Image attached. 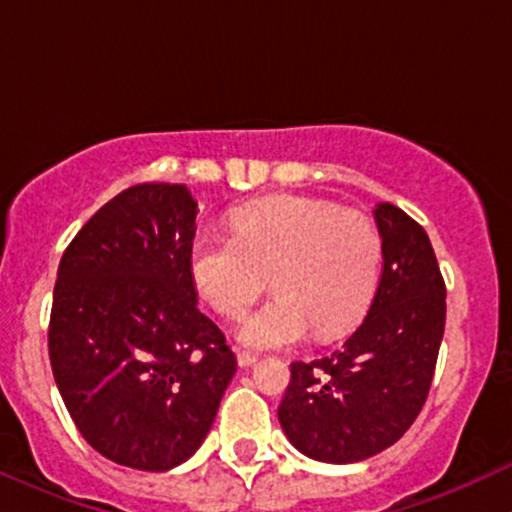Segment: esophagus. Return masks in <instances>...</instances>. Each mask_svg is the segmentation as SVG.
<instances>
[{
  "label": "esophagus",
  "mask_w": 512,
  "mask_h": 512,
  "mask_svg": "<svg viewBox=\"0 0 512 512\" xmlns=\"http://www.w3.org/2000/svg\"><path fill=\"white\" fill-rule=\"evenodd\" d=\"M238 363H240V368L255 366L257 354H250V351H238Z\"/></svg>",
  "instance_id": "1"
}]
</instances>
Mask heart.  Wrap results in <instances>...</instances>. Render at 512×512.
Returning a JSON list of instances; mask_svg holds the SVG:
<instances>
[{
  "label": "heart",
  "instance_id": "b5f03b06",
  "mask_svg": "<svg viewBox=\"0 0 512 512\" xmlns=\"http://www.w3.org/2000/svg\"><path fill=\"white\" fill-rule=\"evenodd\" d=\"M233 236L192 243L190 276L223 317H238L274 286L276 296L243 320L238 339L252 349L298 344L310 330L332 339L361 320L378 289L383 240L368 216L322 199L279 195L231 216Z\"/></svg>",
  "mask_w": 512,
  "mask_h": 512
}]
</instances>
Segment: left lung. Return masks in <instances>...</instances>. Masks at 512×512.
<instances>
[{
  "label": "left lung",
  "mask_w": 512,
  "mask_h": 512,
  "mask_svg": "<svg viewBox=\"0 0 512 512\" xmlns=\"http://www.w3.org/2000/svg\"><path fill=\"white\" fill-rule=\"evenodd\" d=\"M383 274L342 349L291 363L279 424L298 452L351 464L407 433L424 407L445 330V284L426 231L395 204L373 209Z\"/></svg>",
  "instance_id": "8db88e82"
}]
</instances>
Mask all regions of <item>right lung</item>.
<instances>
[{
    "instance_id": "obj_1",
    "label": "right lung",
    "mask_w": 512,
    "mask_h": 512,
    "mask_svg": "<svg viewBox=\"0 0 512 512\" xmlns=\"http://www.w3.org/2000/svg\"><path fill=\"white\" fill-rule=\"evenodd\" d=\"M197 211L185 185L129 187L88 219L57 269L52 375L86 443L122 467L190 460L236 375V354L197 308Z\"/></svg>"
}]
</instances>
